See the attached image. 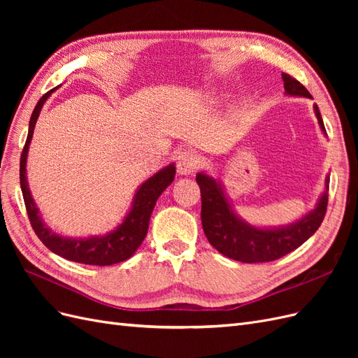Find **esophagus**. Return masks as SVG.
Here are the masks:
<instances>
[{
	"instance_id": "34e87169",
	"label": "esophagus",
	"mask_w": 358,
	"mask_h": 358,
	"mask_svg": "<svg viewBox=\"0 0 358 358\" xmlns=\"http://www.w3.org/2000/svg\"><path fill=\"white\" fill-rule=\"evenodd\" d=\"M199 162L200 158L199 155L194 152L191 149H185L178 155V161H176V167H178V173L179 175H192L194 171L199 169Z\"/></svg>"
}]
</instances>
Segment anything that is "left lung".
Wrapping results in <instances>:
<instances>
[{"mask_svg":"<svg viewBox=\"0 0 358 358\" xmlns=\"http://www.w3.org/2000/svg\"><path fill=\"white\" fill-rule=\"evenodd\" d=\"M282 80L285 94L312 99L305 86L289 74L282 73ZM313 110H315L321 129L326 134L317 104H313ZM196 180L201 192L203 231L216 251L236 262L266 263L289 254L318 230L327 210L330 178L326 179V191L322 192L315 209L303 216L301 220L285 227L259 229V227L248 224L234 213L218 180L206 173H199Z\"/></svg>","mask_w":358,"mask_h":358,"instance_id":"obj_1","label":"left lung"}]
</instances>
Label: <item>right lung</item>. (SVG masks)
<instances>
[{"instance_id":"obj_1","label":"right lung","mask_w":358,"mask_h":358,"mask_svg":"<svg viewBox=\"0 0 358 358\" xmlns=\"http://www.w3.org/2000/svg\"><path fill=\"white\" fill-rule=\"evenodd\" d=\"M55 90L58 88L50 90L38 100L34 112L31 115L28 137L22 149V154H20V188H22V196L32 230L36 231L43 245L49 248L52 252H55L57 255L66 259H70V262L91 266H110L125 262V259H128L137 251V248L142 245L146 237L149 220L155 208V203L162 191L175 179L176 167L175 164H170L161 169L152 178H149L140 185L134 196L131 210L127 213L124 221L113 231L104 236L83 237V239H73V237H64L53 233L45 224V221H43L29 192L27 180V157L41 107Z\"/></svg>"}]
</instances>
